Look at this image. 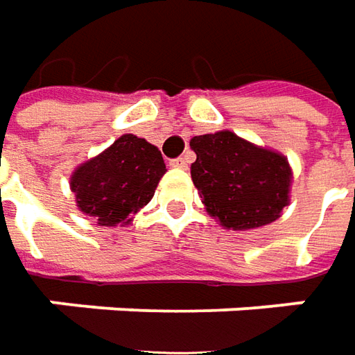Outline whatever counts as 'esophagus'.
<instances>
[{"label":"esophagus","mask_w":355,"mask_h":355,"mask_svg":"<svg viewBox=\"0 0 355 355\" xmlns=\"http://www.w3.org/2000/svg\"><path fill=\"white\" fill-rule=\"evenodd\" d=\"M173 168H180V170H185L187 166H189V158L187 156H180V158H175V160L170 162Z\"/></svg>","instance_id":"34e87169"}]
</instances>
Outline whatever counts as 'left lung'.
<instances>
[{"instance_id":"1","label":"left lung","mask_w":355,"mask_h":355,"mask_svg":"<svg viewBox=\"0 0 355 355\" xmlns=\"http://www.w3.org/2000/svg\"><path fill=\"white\" fill-rule=\"evenodd\" d=\"M191 180L205 211L220 227L252 230L270 225L289 205L293 172L287 156L232 130L193 137Z\"/></svg>"}]
</instances>
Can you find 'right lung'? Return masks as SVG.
Segmentation results:
<instances>
[{
	"mask_svg": "<svg viewBox=\"0 0 355 355\" xmlns=\"http://www.w3.org/2000/svg\"><path fill=\"white\" fill-rule=\"evenodd\" d=\"M166 173L160 150L135 135H123L70 175L76 207L99 227H125L154 197Z\"/></svg>",
	"mask_w": 355,
	"mask_h": 355,
	"instance_id": "obj_1",
	"label": "right lung"
}]
</instances>
